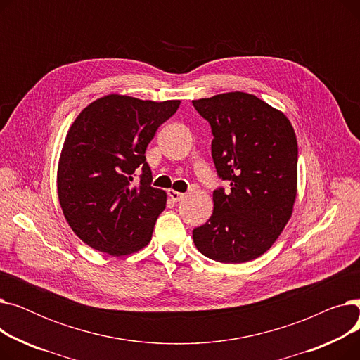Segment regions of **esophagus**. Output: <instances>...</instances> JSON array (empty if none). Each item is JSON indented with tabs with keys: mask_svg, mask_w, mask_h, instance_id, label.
Masks as SVG:
<instances>
[{
	"mask_svg": "<svg viewBox=\"0 0 360 360\" xmlns=\"http://www.w3.org/2000/svg\"><path fill=\"white\" fill-rule=\"evenodd\" d=\"M167 195H169V198H170V200L175 201V202L181 201V200L185 197V194L178 193V191H175V190H167Z\"/></svg>",
	"mask_w": 360,
	"mask_h": 360,
	"instance_id": "34e87169",
	"label": "esophagus"
}]
</instances>
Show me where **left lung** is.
<instances>
[{
  "instance_id": "obj_1",
  "label": "left lung",
  "mask_w": 360,
  "mask_h": 360,
  "mask_svg": "<svg viewBox=\"0 0 360 360\" xmlns=\"http://www.w3.org/2000/svg\"><path fill=\"white\" fill-rule=\"evenodd\" d=\"M212 127V156L231 190L213 191L210 219L193 231L207 258L239 264L258 258L289 221L297 185V141L283 112L254 94L231 91L193 101Z\"/></svg>"
}]
</instances>
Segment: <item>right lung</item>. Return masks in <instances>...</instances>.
<instances>
[{"label":"right lung","mask_w":360,"mask_h":360,"mask_svg":"<svg viewBox=\"0 0 360 360\" xmlns=\"http://www.w3.org/2000/svg\"><path fill=\"white\" fill-rule=\"evenodd\" d=\"M179 103L108 94L70 127L56 186L65 220L89 247L121 257L150 242L166 193L151 186L146 148Z\"/></svg>","instance_id":"1"}]
</instances>
